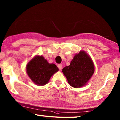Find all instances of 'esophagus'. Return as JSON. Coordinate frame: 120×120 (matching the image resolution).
<instances>
[{
	"label": "esophagus",
	"instance_id": "34e87169",
	"mask_svg": "<svg viewBox=\"0 0 120 120\" xmlns=\"http://www.w3.org/2000/svg\"><path fill=\"white\" fill-rule=\"evenodd\" d=\"M58 68H59V69H60V70H61V69H62V67H63V65H62V64H58Z\"/></svg>",
	"mask_w": 120,
	"mask_h": 120
}]
</instances>
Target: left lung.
<instances>
[{
	"mask_svg": "<svg viewBox=\"0 0 120 120\" xmlns=\"http://www.w3.org/2000/svg\"><path fill=\"white\" fill-rule=\"evenodd\" d=\"M94 71L93 60L84 51L76 54L70 65L62 69L69 84L76 88L86 86Z\"/></svg>",
	"mask_w": 120,
	"mask_h": 120,
	"instance_id": "8db88e82",
	"label": "left lung"
}]
</instances>
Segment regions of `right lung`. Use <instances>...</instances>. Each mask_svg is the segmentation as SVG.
I'll list each match as a JSON object with an SVG mask.
<instances>
[{"instance_id":"1","label":"right lung","mask_w":120,"mask_h":120,"mask_svg":"<svg viewBox=\"0 0 120 120\" xmlns=\"http://www.w3.org/2000/svg\"><path fill=\"white\" fill-rule=\"evenodd\" d=\"M58 70L55 64L49 63L42 56H35L26 65L29 77L38 86L47 84L51 76Z\"/></svg>"}]
</instances>
